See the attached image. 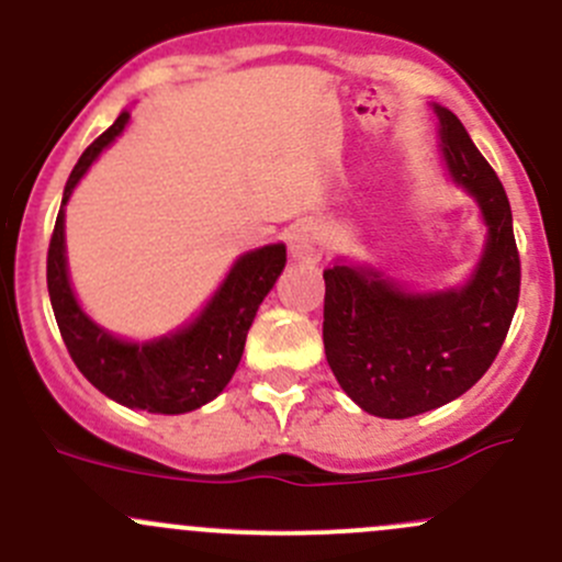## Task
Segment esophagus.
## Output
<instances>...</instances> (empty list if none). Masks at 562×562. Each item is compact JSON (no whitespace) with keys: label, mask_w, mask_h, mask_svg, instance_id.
Listing matches in <instances>:
<instances>
[{"label":"esophagus","mask_w":562,"mask_h":562,"mask_svg":"<svg viewBox=\"0 0 562 562\" xmlns=\"http://www.w3.org/2000/svg\"><path fill=\"white\" fill-rule=\"evenodd\" d=\"M291 252L299 260H315L323 252V236L313 223H302L291 234Z\"/></svg>","instance_id":"34e87169"}]
</instances>
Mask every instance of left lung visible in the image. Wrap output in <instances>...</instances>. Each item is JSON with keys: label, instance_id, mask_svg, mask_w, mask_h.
Masks as SVG:
<instances>
[{"label": "left lung", "instance_id": "obj_1", "mask_svg": "<svg viewBox=\"0 0 562 562\" xmlns=\"http://www.w3.org/2000/svg\"><path fill=\"white\" fill-rule=\"evenodd\" d=\"M449 171L490 225L484 258L459 291L405 293L375 269L323 271V348L345 394L381 418H411L457 400L501 353L517 313L519 269L512 206L468 130L435 105Z\"/></svg>", "mask_w": 562, "mask_h": 562}]
</instances>
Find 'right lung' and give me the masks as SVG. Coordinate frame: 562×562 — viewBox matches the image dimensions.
<instances>
[{
    "label": "right lung",
    "mask_w": 562,
    "mask_h": 562,
    "mask_svg": "<svg viewBox=\"0 0 562 562\" xmlns=\"http://www.w3.org/2000/svg\"><path fill=\"white\" fill-rule=\"evenodd\" d=\"M127 119V111L119 113L116 122L100 138H94L92 146H87L81 160L72 168L50 234L45 280H48L56 326L65 339L67 353L83 378L119 405L176 416L206 405L228 386L245 353V339L255 313L266 293L274 288L280 271L285 269V245H269L241 255L195 323L171 337L133 345L94 326L78 307L67 280L65 203L94 157L122 133Z\"/></svg>",
    "instance_id": "obj_1"
}]
</instances>
